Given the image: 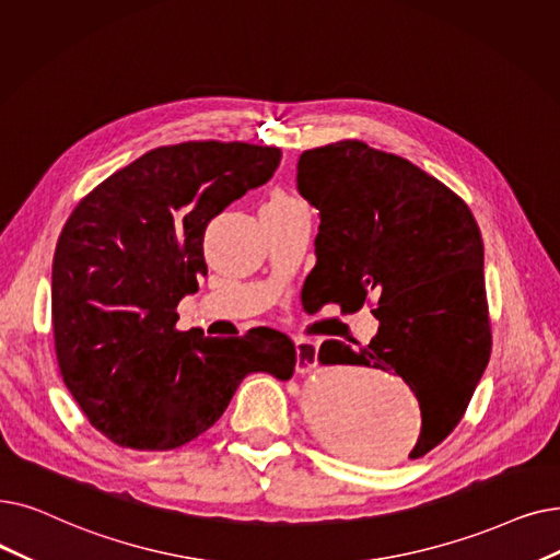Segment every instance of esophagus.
Here are the masks:
<instances>
[{"instance_id": "34e87169", "label": "esophagus", "mask_w": 560, "mask_h": 560, "mask_svg": "<svg viewBox=\"0 0 560 560\" xmlns=\"http://www.w3.org/2000/svg\"><path fill=\"white\" fill-rule=\"evenodd\" d=\"M295 348H298V371L306 373L315 369V363H318V343H313L308 338H295Z\"/></svg>"}]
</instances>
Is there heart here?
Instances as JSON below:
<instances>
[{"label": "heart", "instance_id": "1", "mask_svg": "<svg viewBox=\"0 0 560 560\" xmlns=\"http://www.w3.org/2000/svg\"><path fill=\"white\" fill-rule=\"evenodd\" d=\"M270 201H272V203H277V201H290V199H288V197H283V194H275V197H272Z\"/></svg>", "mask_w": 560, "mask_h": 560}]
</instances>
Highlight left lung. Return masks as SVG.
<instances>
[{
    "instance_id": "obj_1",
    "label": "left lung",
    "mask_w": 560,
    "mask_h": 560,
    "mask_svg": "<svg viewBox=\"0 0 560 560\" xmlns=\"http://www.w3.org/2000/svg\"><path fill=\"white\" fill-rule=\"evenodd\" d=\"M298 189L320 212L302 304H373L369 346L325 340L320 363L394 371L421 407L417 459L465 417L492 352L482 237L469 206L394 153L346 139L298 162Z\"/></svg>"
}]
</instances>
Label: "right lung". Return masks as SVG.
Listing matches in <instances>:
<instances>
[{
  "instance_id": "add662e5",
  "label": "right lung",
  "mask_w": 560,
  "mask_h": 560,
  "mask_svg": "<svg viewBox=\"0 0 560 560\" xmlns=\"http://www.w3.org/2000/svg\"><path fill=\"white\" fill-rule=\"evenodd\" d=\"M279 162L275 145H160L68 217L52 262L57 361L89 423L114 444L178 448L217 423L249 373L293 377L295 343L277 329H176L178 302L208 275L206 226Z\"/></svg>"
}]
</instances>
